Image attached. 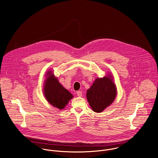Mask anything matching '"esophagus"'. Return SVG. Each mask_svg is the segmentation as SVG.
<instances>
[{"label":"esophagus","instance_id":"1","mask_svg":"<svg viewBox=\"0 0 158 158\" xmlns=\"http://www.w3.org/2000/svg\"><path fill=\"white\" fill-rule=\"evenodd\" d=\"M76 94H77V96H79V97H81V96H82V91H77L76 92Z\"/></svg>","mask_w":158,"mask_h":158}]
</instances>
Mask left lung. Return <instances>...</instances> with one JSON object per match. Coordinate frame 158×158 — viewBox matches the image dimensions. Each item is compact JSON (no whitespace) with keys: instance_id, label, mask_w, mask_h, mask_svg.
Here are the masks:
<instances>
[{"instance_id":"8db88e82","label":"left lung","mask_w":158,"mask_h":158,"mask_svg":"<svg viewBox=\"0 0 158 158\" xmlns=\"http://www.w3.org/2000/svg\"><path fill=\"white\" fill-rule=\"evenodd\" d=\"M113 80V76L110 74L97 78L87 91L88 102L94 112L101 113L114 101L117 88Z\"/></svg>"}]
</instances>
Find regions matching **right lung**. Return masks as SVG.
<instances>
[{
    "mask_svg": "<svg viewBox=\"0 0 158 158\" xmlns=\"http://www.w3.org/2000/svg\"><path fill=\"white\" fill-rule=\"evenodd\" d=\"M46 76L44 86V93L46 99L51 105L58 109L64 108L73 98V95L59 83L52 71H48Z\"/></svg>",
    "mask_w": 158,
    "mask_h": 158,
    "instance_id": "right-lung-1",
    "label": "right lung"
}]
</instances>
